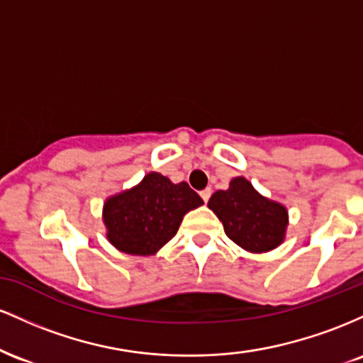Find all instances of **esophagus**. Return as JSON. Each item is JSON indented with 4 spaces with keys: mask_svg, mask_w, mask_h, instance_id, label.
I'll return each mask as SVG.
<instances>
[{
    "mask_svg": "<svg viewBox=\"0 0 363 363\" xmlns=\"http://www.w3.org/2000/svg\"><path fill=\"white\" fill-rule=\"evenodd\" d=\"M199 194H201L203 201L208 203V199H210V196H211V189H210V187H206V189H203L201 193H199Z\"/></svg>",
    "mask_w": 363,
    "mask_h": 363,
    "instance_id": "1",
    "label": "esophagus"
}]
</instances>
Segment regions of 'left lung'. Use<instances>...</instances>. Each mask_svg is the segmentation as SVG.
<instances>
[{
  "instance_id": "1",
  "label": "left lung",
  "mask_w": 363,
  "mask_h": 363,
  "mask_svg": "<svg viewBox=\"0 0 363 363\" xmlns=\"http://www.w3.org/2000/svg\"><path fill=\"white\" fill-rule=\"evenodd\" d=\"M208 208L223 223L230 240L252 254L277 249L286 235L289 210L262 196L247 179L234 177L228 189L211 194Z\"/></svg>"
}]
</instances>
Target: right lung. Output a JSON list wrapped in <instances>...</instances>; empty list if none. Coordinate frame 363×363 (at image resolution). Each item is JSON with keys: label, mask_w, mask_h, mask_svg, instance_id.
Returning a JSON list of instances; mask_svg holds the SVG:
<instances>
[{"label": "right lung", "mask_w": 363, "mask_h": 363, "mask_svg": "<svg viewBox=\"0 0 363 363\" xmlns=\"http://www.w3.org/2000/svg\"><path fill=\"white\" fill-rule=\"evenodd\" d=\"M201 205L187 182L174 184L162 174L148 172L136 186L104 201L106 237L121 252L153 256L177 234L187 211Z\"/></svg>", "instance_id": "add662e5"}]
</instances>
